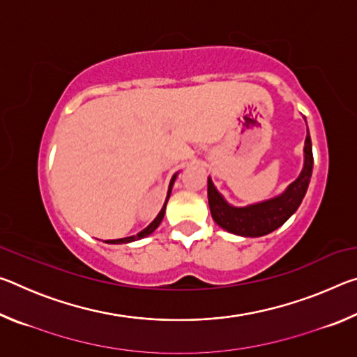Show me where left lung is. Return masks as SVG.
I'll return each mask as SVG.
<instances>
[{
	"instance_id": "1",
	"label": "left lung",
	"mask_w": 357,
	"mask_h": 357,
	"mask_svg": "<svg viewBox=\"0 0 357 357\" xmlns=\"http://www.w3.org/2000/svg\"><path fill=\"white\" fill-rule=\"evenodd\" d=\"M305 121V116H304ZM307 123V121H305ZM313 170L312 140L307 128V137L304 143V165L299 176L283 190L280 195H275L269 200L258 202L247 206H233L229 204L222 193L217 190L211 176L208 178V202L211 215L220 228L228 233L238 234L244 238H259L273 233L274 229L282 227L302 203L305 192L309 189Z\"/></svg>"
}]
</instances>
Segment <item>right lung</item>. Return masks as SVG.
<instances>
[{
	"label": "right lung",
	"mask_w": 357,
	"mask_h": 357,
	"mask_svg": "<svg viewBox=\"0 0 357 357\" xmlns=\"http://www.w3.org/2000/svg\"><path fill=\"white\" fill-rule=\"evenodd\" d=\"M176 178H178V173H174V174H173V178H172V181H170V185H168V192H167V198H165L164 206H162L160 213L155 215V219H154L153 222H151L146 228L142 229L140 233L134 234V236H129V238H121V239H110V241H107V243H108V244H126V243H132V241H137V239H142V238H146V236H149V234L153 233L154 229L160 225L162 219H164V215H165V208H167V203H168V198H170V195H172V189H173V184H174V181H176Z\"/></svg>",
	"instance_id": "obj_1"
}]
</instances>
